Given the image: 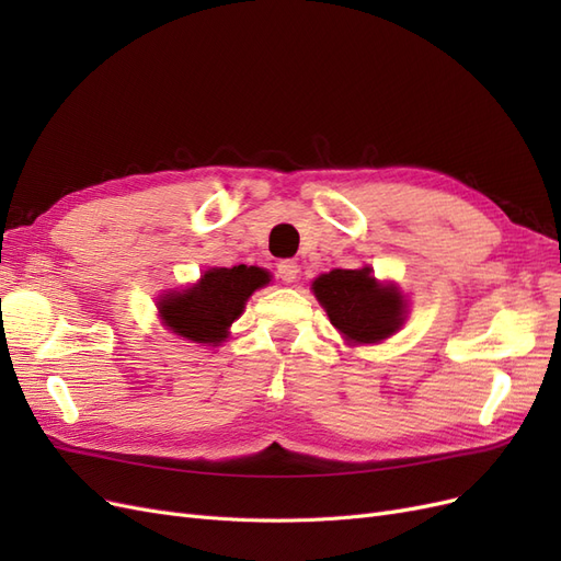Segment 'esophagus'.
Segmentation results:
<instances>
[{"label": "esophagus", "mask_w": 561, "mask_h": 561, "mask_svg": "<svg viewBox=\"0 0 561 561\" xmlns=\"http://www.w3.org/2000/svg\"><path fill=\"white\" fill-rule=\"evenodd\" d=\"M276 268H278V278H280L283 283H295V280H297V274H299L297 262L283 260V262H278Z\"/></svg>", "instance_id": "1"}]
</instances>
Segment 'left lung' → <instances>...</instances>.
I'll list each match as a JSON object with an SVG mask.
<instances>
[{
	"mask_svg": "<svg viewBox=\"0 0 561 561\" xmlns=\"http://www.w3.org/2000/svg\"><path fill=\"white\" fill-rule=\"evenodd\" d=\"M313 295L348 344H379L407 318V301L396 285H383L371 268H334L313 280Z\"/></svg>",
	"mask_w": 561,
	"mask_h": 561,
	"instance_id": "obj_1",
	"label": "left lung"
}]
</instances>
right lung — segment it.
Here are the masks:
<instances>
[{
    "instance_id": "1",
    "label": "right lung",
    "mask_w": 561,
    "mask_h": 561,
    "mask_svg": "<svg viewBox=\"0 0 561 561\" xmlns=\"http://www.w3.org/2000/svg\"><path fill=\"white\" fill-rule=\"evenodd\" d=\"M268 280V271L260 266L208 268L192 287L165 295L159 301V313L175 334L196 344L219 346L231 322L243 313L248 297Z\"/></svg>"
}]
</instances>
